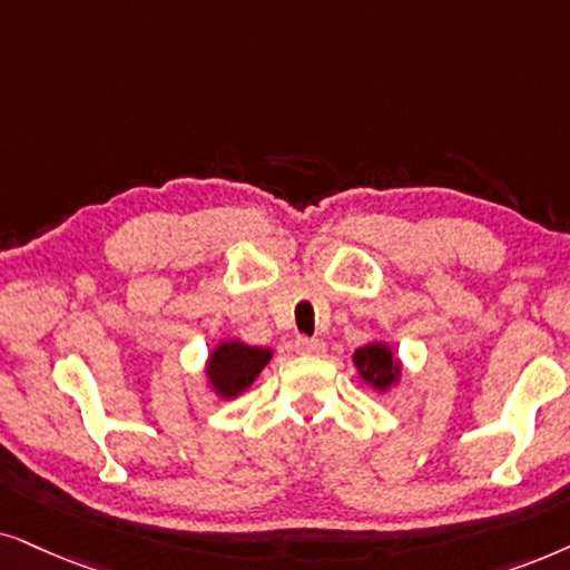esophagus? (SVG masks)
I'll list each match as a JSON object with an SVG mask.
<instances>
[{"mask_svg":"<svg viewBox=\"0 0 570 570\" xmlns=\"http://www.w3.org/2000/svg\"><path fill=\"white\" fill-rule=\"evenodd\" d=\"M294 348H297L299 354H307V356H321L325 354V344L321 338H307V336H299L294 341Z\"/></svg>","mask_w":570,"mask_h":570,"instance_id":"esophagus-1","label":"esophagus"}]
</instances>
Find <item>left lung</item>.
<instances>
[{"instance_id": "8db88e82", "label": "left lung", "mask_w": 570, "mask_h": 570, "mask_svg": "<svg viewBox=\"0 0 570 570\" xmlns=\"http://www.w3.org/2000/svg\"><path fill=\"white\" fill-rule=\"evenodd\" d=\"M354 364L360 370V377L375 391H391L401 377V362L393 356L389 344H373L356 348Z\"/></svg>"}]
</instances>
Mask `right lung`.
Wrapping results in <instances>:
<instances>
[{"instance_id":"right-lung-1","label":"right lung","mask_w":570,"mask_h":570,"mask_svg":"<svg viewBox=\"0 0 570 570\" xmlns=\"http://www.w3.org/2000/svg\"><path fill=\"white\" fill-rule=\"evenodd\" d=\"M271 356V348L249 346L242 341H222L206 362L208 385L216 391V396L237 399L255 383Z\"/></svg>"}]
</instances>
